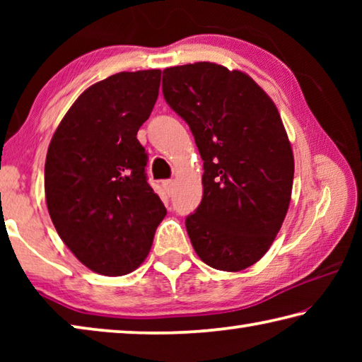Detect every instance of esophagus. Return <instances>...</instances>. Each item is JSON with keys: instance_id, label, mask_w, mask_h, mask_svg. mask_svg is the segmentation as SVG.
<instances>
[{"instance_id": "34e87169", "label": "esophagus", "mask_w": 362, "mask_h": 362, "mask_svg": "<svg viewBox=\"0 0 362 362\" xmlns=\"http://www.w3.org/2000/svg\"><path fill=\"white\" fill-rule=\"evenodd\" d=\"M163 188L166 189V193L169 194L170 192H173V188H174V180H173V179H169V180H163Z\"/></svg>"}]
</instances>
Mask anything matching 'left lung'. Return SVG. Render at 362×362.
I'll return each instance as SVG.
<instances>
[{"instance_id":"obj_1","label":"left lung","mask_w":362,"mask_h":362,"mask_svg":"<svg viewBox=\"0 0 362 362\" xmlns=\"http://www.w3.org/2000/svg\"><path fill=\"white\" fill-rule=\"evenodd\" d=\"M163 94L203 158V199L185 220L194 252L222 272L259 262L289 209L293 153L276 105L246 73L212 62L163 71Z\"/></svg>"}]
</instances>
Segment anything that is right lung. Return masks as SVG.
Masks as SVG:
<instances>
[{
    "label": "right lung",
    "mask_w": 362,
    "mask_h": 362,
    "mask_svg": "<svg viewBox=\"0 0 362 362\" xmlns=\"http://www.w3.org/2000/svg\"><path fill=\"white\" fill-rule=\"evenodd\" d=\"M161 71H121L90 86L60 121L47 148L45 192L60 240L105 276L148 255L166 207L146 182L137 140L159 93Z\"/></svg>",
    "instance_id": "add662e5"
}]
</instances>
